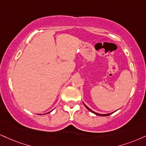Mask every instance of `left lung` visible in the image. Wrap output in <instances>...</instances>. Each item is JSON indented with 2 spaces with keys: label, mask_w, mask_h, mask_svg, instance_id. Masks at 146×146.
<instances>
[{
  "label": "left lung",
  "mask_w": 146,
  "mask_h": 146,
  "mask_svg": "<svg viewBox=\"0 0 146 146\" xmlns=\"http://www.w3.org/2000/svg\"><path fill=\"white\" fill-rule=\"evenodd\" d=\"M84 106L86 107V108L88 110H89V111H91L92 112V113H94V114H96V115H100V116H108V115H110V114H111V113H108V114H100V113H96V112H94V111H93L92 110H91L90 108H88V107L86 106V105L85 104H84Z\"/></svg>",
  "instance_id": "obj_1"
}]
</instances>
